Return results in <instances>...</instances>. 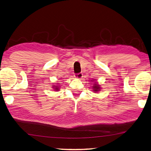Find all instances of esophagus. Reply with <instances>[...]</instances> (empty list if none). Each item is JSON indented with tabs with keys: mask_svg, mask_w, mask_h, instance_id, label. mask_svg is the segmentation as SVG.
I'll use <instances>...</instances> for the list:
<instances>
[{
	"mask_svg": "<svg viewBox=\"0 0 151 151\" xmlns=\"http://www.w3.org/2000/svg\"><path fill=\"white\" fill-rule=\"evenodd\" d=\"M82 78H83V74L81 73H78V74L75 75V78L78 79H81Z\"/></svg>",
	"mask_w": 151,
	"mask_h": 151,
	"instance_id": "1",
	"label": "esophagus"
}]
</instances>
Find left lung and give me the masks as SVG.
<instances>
[{"mask_svg": "<svg viewBox=\"0 0 151 151\" xmlns=\"http://www.w3.org/2000/svg\"><path fill=\"white\" fill-rule=\"evenodd\" d=\"M91 81L92 82V90L93 92L95 93H99V91H101V85H99L98 83V82L96 81L95 79H93L92 80H91Z\"/></svg>", "mask_w": 151, "mask_h": 151, "instance_id": "1", "label": "left lung"}]
</instances>
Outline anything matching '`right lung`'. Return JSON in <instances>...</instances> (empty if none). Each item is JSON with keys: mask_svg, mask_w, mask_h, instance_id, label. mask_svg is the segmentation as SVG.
<instances>
[{"mask_svg": "<svg viewBox=\"0 0 151 151\" xmlns=\"http://www.w3.org/2000/svg\"><path fill=\"white\" fill-rule=\"evenodd\" d=\"M53 85H51L53 91H59L60 89V85H58V83H55Z\"/></svg>", "mask_w": 151, "mask_h": 151, "instance_id": "right-lung-1", "label": "right lung"}]
</instances>
